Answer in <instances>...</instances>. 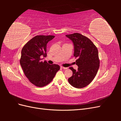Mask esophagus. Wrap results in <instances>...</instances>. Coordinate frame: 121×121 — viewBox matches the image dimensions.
Masks as SVG:
<instances>
[{
	"mask_svg": "<svg viewBox=\"0 0 121 121\" xmlns=\"http://www.w3.org/2000/svg\"><path fill=\"white\" fill-rule=\"evenodd\" d=\"M60 68H61V69H68V68H67V67H62V66H61V67H60Z\"/></svg>",
	"mask_w": 121,
	"mask_h": 121,
	"instance_id": "1",
	"label": "esophagus"
}]
</instances>
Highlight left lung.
<instances>
[{
  "mask_svg": "<svg viewBox=\"0 0 121 121\" xmlns=\"http://www.w3.org/2000/svg\"><path fill=\"white\" fill-rule=\"evenodd\" d=\"M65 36L72 41L74 56L78 57L76 60L78 69L69 68L73 75L68 79V82L73 87L82 88L89 85L96 75L99 67L98 50L89 38L79 33Z\"/></svg>",
  "mask_w": 121,
  "mask_h": 121,
  "instance_id": "obj_1",
  "label": "left lung"
}]
</instances>
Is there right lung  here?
<instances>
[{"label": "right lung", "mask_w": 121, "mask_h": 121, "mask_svg": "<svg viewBox=\"0 0 121 121\" xmlns=\"http://www.w3.org/2000/svg\"><path fill=\"white\" fill-rule=\"evenodd\" d=\"M54 36L39 35L31 39L21 52L20 64L25 76L34 85L41 87L52 81L60 69L57 65L42 62L41 57L46 56L47 44Z\"/></svg>", "instance_id": "add662e5"}]
</instances>
